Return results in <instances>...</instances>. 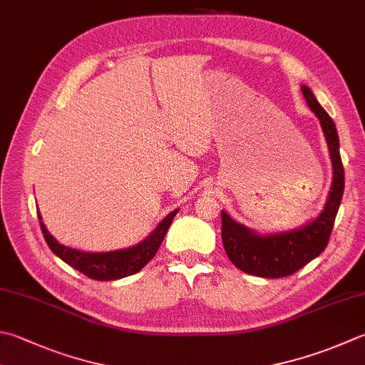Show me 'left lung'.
<instances>
[{
    "instance_id": "left-lung-1",
    "label": "left lung",
    "mask_w": 365,
    "mask_h": 365,
    "mask_svg": "<svg viewBox=\"0 0 365 365\" xmlns=\"http://www.w3.org/2000/svg\"><path fill=\"white\" fill-rule=\"evenodd\" d=\"M301 90L307 104L318 117L329 147L334 170L329 196L318 218L297 230L284 232L262 235L234 221L225 210L221 212V239L227 258L242 272L250 275L264 278L288 277L323 253L329 242L334 221L344 196L345 173L340 158L337 128L329 113L313 96L312 90L305 85H302Z\"/></svg>"
}]
</instances>
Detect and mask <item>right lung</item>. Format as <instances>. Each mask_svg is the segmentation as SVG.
Wrapping results in <instances>:
<instances>
[{"instance_id":"right-lung-1","label":"right lung","mask_w":365,"mask_h":365,"mask_svg":"<svg viewBox=\"0 0 365 365\" xmlns=\"http://www.w3.org/2000/svg\"><path fill=\"white\" fill-rule=\"evenodd\" d=\"M178 210L170 212L169 215L164 218L161 223L156 226V230L144 239L140 244L115 250V252H103V253H88L81 252V250H74L69 247L61 245L52 234L47 231V227L42 223L41 213H38L39 225L44 239L47 242L48 248L63 259L71 267H74L78 272L87 275L91 280L98 282H110L118 280V278H125L128 275H133L145 266V264L153 258L158 252L161 242L166 235L170 223H173L174 217Z\"/></svg>"}]
</instances>
